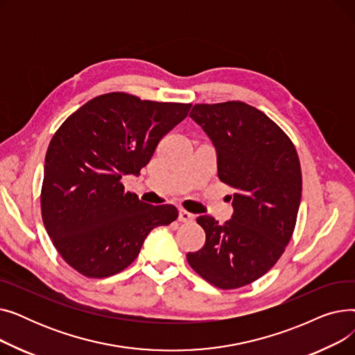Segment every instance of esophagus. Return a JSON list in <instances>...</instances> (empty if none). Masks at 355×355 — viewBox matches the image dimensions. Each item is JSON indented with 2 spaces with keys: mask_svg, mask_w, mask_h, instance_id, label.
Wrapping results in <instances>:
<instances>
[{
  "mask_svg": "<svg viewBox=\"0 0 355 355\" xmlns=\"http://www.w3.org/2000/svg\"><path fill=\"white\" fill-rule=\"evenodd\" d=\"M194 218H196L194 214L185 211V210H180V214H178V220L180 221H182V223H191V221H194Z\"/></svg>",
  "mask_w": 355,
  "mask_h": 355,
  "instance_id": "obj_1",
  "label": "esophagus"
}]
</instances>
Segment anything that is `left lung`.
<instances>
[{
	"label": "left lung",
	"instance_id": "obj_1",
	"mask_svg": "<svg viewBox=\"0 0 355 355\" xmlns=\"http://www.w3.org/2000/svg\"><path fill=\"white\" fill-rule=\"evenodd\" d=\"M190 116L216 148L218 178L234 189V211L225 225L197 218L206 243L187 260L220 289L246 286L273 268L292 237L302 196L300 158L284 130L245 102L194 105Z\"/></svg>",
	"mask_w": 355,
	"mask_h": 355
}]
</instances>
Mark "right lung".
<instances>
[{
  "label": "right lung",
  "instance_id": "1",
  "mask_svg": "<svg viewBox=\"0 0 355 355\" xmlns=\"http://www.w3.org/2000/svg\"><path fill=\"white\" fill-rule=\"evenodd\" d=\"M191 103L141 101L123 92L93 98L55 130L47 148L42 217L64 262L87 277H107L134 262L148 233L178 217L125 191L158 142Z\"/></svg>",
  "mask_w": 355,
  "mask_h": 355
}]
</instances>
